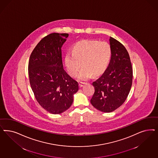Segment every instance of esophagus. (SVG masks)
<instances>
[{
	"instance_id": "34e87169",
	"label": "esophagus",
	"mask_w": 158,
	"mask_h": 158,
	"mask_svg": "<svg viewBox=\"0 0 158 158\" xmlns=\"http://www.w3.org/2000/svg\"><path fill=\"white\" fill-rule=\"evenodd\" d=\"M84 84H85V82H80L79 83V87H80V88H81V87H83V85H84Z\"/></svg>"
}]
</instances>
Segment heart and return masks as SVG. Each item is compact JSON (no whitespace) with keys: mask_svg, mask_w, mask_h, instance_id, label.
<instances>
[{"mask_svg":"<svg viewBox=\"0 0 158 158\" xmlns=\"http://www.w3.org/2000/svg\"><path fill=\"white\" fill-rule=\"evenodd\" d=\"M111 55V47L106 42L84 40L74 45L72 53H67L64 63L72 77L76 76L82 65L78 78L83 81L90 78L92 74L97 76L102 74L107 68Z\"/></svg>","mask_w":158,"mask_h":158,"instance_id":"1","label":"heart"}]
</instances>
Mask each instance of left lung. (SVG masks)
Returning a JSON list of instances; mask_svg holds the SVG:
<instances>
[{"mask_svg": "<svg viewBox=\"0 0 158 158\" xmlns=\"http://www.w3.org/2000/svg\"><path fill=\"white\" fill-rule=\"evenodd\" d=\"M109 42L111 59L103 74L92 82L95 92L91 99L94 107L105 113L115 110L125 102L132 81V65L127 51L112 37Z\"/></svg>", "mask_w": 158, "mask_h": 158, "instance_id": "8db88e82", "label": "left lung"}]
</instances>
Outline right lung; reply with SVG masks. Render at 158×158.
<instances>
[{
	"label": "right lung",
	"instance_id": "add662e5",
	"mask_svg": "<svg viewBox=\"0 0 158 158\" xmlns=\"http://www.w3.org/2000/svg\"><path fill=\"white\" fill-rule=\"evenodd\" d=\"M68 34L52 33L37 44L31 54L28 75L37 102L52 114H60L71 106L78 90V82L63 69L61 47Z\"/></svg>",
	"mask_w": 158,
	"mask_h": 158
}]
</instances>
